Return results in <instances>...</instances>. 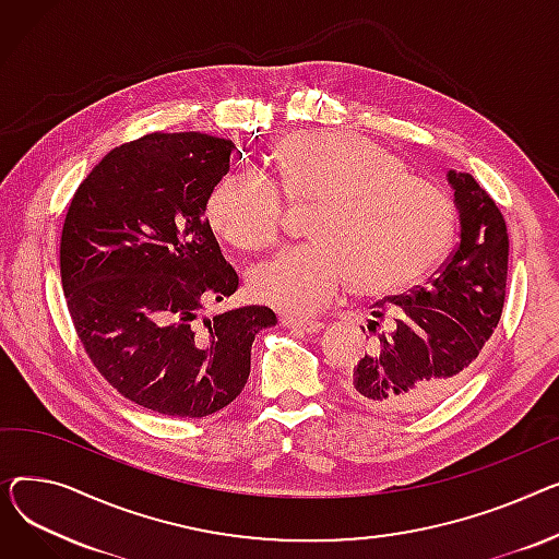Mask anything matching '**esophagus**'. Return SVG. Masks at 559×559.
I'll return each instance as SVG.
<instances>
[{"mask_svg": "<svg viewBox=\"0 0 559 559\" xmlns=\"http://www.w3.org/2000/svg\"><path fill=\"white\" fill-rule=\"evenodd\" d=\"M280 322L284 326H288V330H300V332H307V334H316L324 326L320 320H302V318H293V316H282Z\"/></svg>", "mask_w": 559, "mask_h": 559, "instance_id": "esophagus-1", "label": "esophagus"}]
</instances>
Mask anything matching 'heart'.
I'll list each match as a JSON object with an SVG mask.
<instances>
[{
    "instance_id": "b5f03b06",
    "label": "heart",
    "mask_w": 559,
    "mask_h": 559,
    "mask_svg": "<svg viewBox=\"0 0 559 559\" xmlns=\"http://www.w3.org/2000/svg\"><path fill=\"white\" fill-rule=\"evenodd\" d=\"M277 185L290 203L318 201L311 243L288 248L252 269V298L295 316H311L354 284L381 295L419 277L444 252L455 221L451 195L381 144L309 130L275 151ZM216 233L239 250H264L280 237L284 201L257 174L223 176L207 199Z\"/></svg>"
}]
</instances>
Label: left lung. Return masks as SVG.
<instances>
[{
	"label": "left lung",
	"instance_id": "8db88e82",
	"mask_svg": "<svg viewBox=\"0 0 559 559\" xmlns=\"http://www.w3.org/2000/svg\"><path fill=\"white\" fill-rule=\"evenodd\" d=\"M461 239L426 286L372 307L370 352L345 379L354 402L385 413L438 404L474 370L501 320L508 280V227L489 193L449 171Z\"/></svg>",
	"mask_w": 559,
	"mask_h": 559
}]
</instances>
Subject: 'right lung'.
Wrapping results in <instances>:
<instances>
[{"label": "right lung", "instance_id": "obj_1", "mask_svg": "<svg viewBox=\"0 0 559 559\" xmlns=\"http://www.w3.org/2000/svg\"><path fill=\"white\" fill-rule=\"evenodd\" d=\"M233 140L153 133L112 148L76 189L60 237V277L85 354L138 406L207 417L250 374L269 307L205 318L239 288L205 216Z\"/></svg>", "mask_w": 559, "mask_h": 559}]
</instances>
